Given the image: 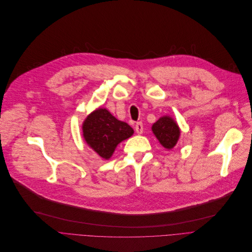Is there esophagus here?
Instances as JSON below:
<instances>
[{"instance_id": "obj_1", "label": "esophagus", "mask_w": 252, "mask_h": 252, "mask_svg": "<svg viewBox=\"0 0 252 252\" xmlns=\"http://www.w3.org/2000/svg\"><path fill=\"white\" fill-rule=\"evenodd\" d=\"M135 131L137 134H141L143 132V125L141 122H138L135 124Z\"/></svg>"}]
</instances>
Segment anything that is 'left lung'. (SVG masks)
Masks as SVG:
<instances>
[{
	"label": "left lung",
	"mask_w": 252,
	"mask_h": 252,
	"mask_svg": "<svg viewBox=\"0 0 252 252\" xmlns=\"http://www.w3.org/2000/svg\"><path fill=\"white\" fill-rule=\"evenodd\" d=\"M152 131L166 150H172L181 136V128L170 116H163L152 126Z\"/></svg>",
	"instance_id": "1"
}]
</instances>
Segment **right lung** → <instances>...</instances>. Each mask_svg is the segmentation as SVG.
<instances>
[{
	"label": "right lung",
	"mask_w": 252,
	"mask_h": 252,
	"mask_svg": "<svg viewBox=\"0 0 252 252\" xmlns=\"http://www.w3.org/2000/svg\"><path fill=\"white\" fill-rule=\"evenodd\" d=\"M82 130L88 147L104 160L111 159L119 143L134 133L126 122L115 118L105 107L91 112L84 120Z\"/></svg>",
	"instance_id": "add662e5"
}]
</instances>
